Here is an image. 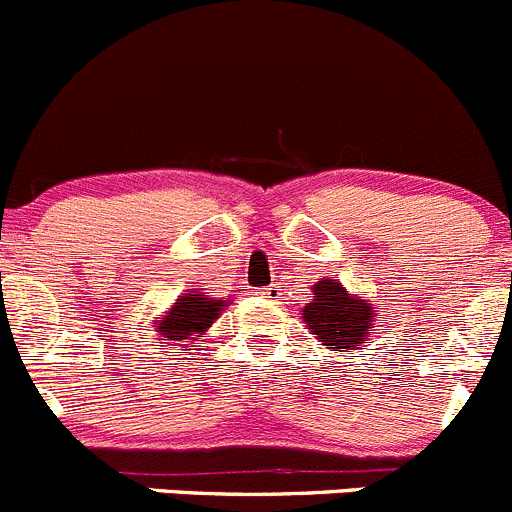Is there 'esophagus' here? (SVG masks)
Masks as SVG:
<instances>
[{"mask_svg":"<svg viewBox=\"0 0 512 512\" xmlns=\"http://www.w3.org/2000/svg\"><path fill=\"white\" fill-rule=\"evenodd\" d=\"M262 298L267 300H280V295H283V290H280V285H267V288L260 290Z\"/></svg>","mask_w":512,"mask_h":512,"instance_id":"34e87169","label":"esophagus"}]
</instances>
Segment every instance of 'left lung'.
<instances>
[{"label": "left lung", "mask_w": 512, "mask_h": 512, "mask_svg": "<svg viewBox=\"0 0 512 512\" xmlns=\"http://www.w3.org/2000/svg\"><path fill=\"white\" fill-rule=\"evenodd\" d=\"M300 315L308 331L331 351H358L371 336L376 310L371 300L348 293L338 280L321 278Z\"/></svg>", "instance_id": "8db88e82"}]
</instances>
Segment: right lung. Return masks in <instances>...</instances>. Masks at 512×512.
<instances>
[{"label": "right lung", "instance_id": "1", "mask_svg": "<svg viewBox=\"0 0 512 512\" xmlns=\"http://www.w3.org/2000/svg\"><path fill=\"white\" fill-rule=\"evenodd\" d=\"M227 305L229 298H209L207 293L189 290V293H181L161 318H156L154 331L159 341L179 346V353H189L194 351L191 346L204 338V333L212 328Z\"/></svg>", "mask_w": 512, "mask_h": 512}]
</instances>
